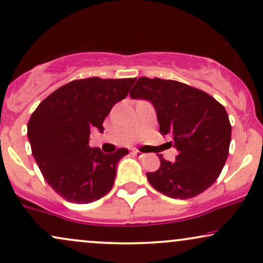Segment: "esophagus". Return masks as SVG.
I'll use <instances>...</instances> for the list:
<instances>
[{"instance_id": "obj_1", "label": "esophagus", "mask_w": 263, "mask_h": 263, "mask_svg": "<svg viewBox=\"0 0 263 263\" xmlns=\"http://www.w3.org/2000/svg\"><path fill=\"white\" fill-rule=\"evenodd\" d=\"M134 154H135V156H138V157H143V156H144L143 153H141V152L137 151V149L134 151Z\"/></svg>"}]
</instances>
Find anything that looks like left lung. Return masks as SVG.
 Instances as JSON below:
<instances>
[{"label":"left lung","instance_id":"left-lung-1","mask_svg":"<svg viewBox=\"0 0 263 263\" xmlns=\"http://www.w3.org/2000/svg\"><path fill=\"white\" fill-rule=\"evenodd\" d=\"M129 97L148 100L157 112L160 132L170 135L179 154L175 162L162 156L157 172L147 180L160 194L187 200L211 187L229 154L232 126L222 104L187 84L141 77Z\"/></svg>","mask_w":263,"mask_h":263}]
</instances>
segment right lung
I'll use <instances>...</instances> for the list:
<instances>
[{
	"label": "right lung",
	"mask_w": 263,
	"mask_h": 263,
	"mask_svg": "<svg viewBox=\"0 0 263 263\" xmlns=\"http://www.w3.org/2000/svg\"><path fill=\"white\" fill-rule=\"evenodd\" d=\"M135 78L72 81L50 94L28 122L31 153L45 181L66 201L90 203L109 194L127 148H90V129L103 132L112 106L127 97Z\"/></svg>",
	"instance_id": "add662e5"
}]
</instances>
